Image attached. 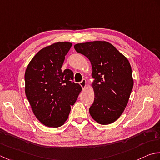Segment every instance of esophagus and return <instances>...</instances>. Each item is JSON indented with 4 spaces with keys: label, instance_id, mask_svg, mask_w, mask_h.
<instances>
[{
    "label": "esophagus",
    "instance_id": "34e87169",
    "mask_svg": "<svg viewBox=\"0 0 160 160\" xmlns=\"http://www.w3.org/2000/svg\"><path fill=\"white\" fill-rule=\"evenodd\" d=\"M79 84H80V86H81V87H82V88L84 89L86 87V80L83 79L82 81H81V82L79 83Z\"/></svg>",
    "mask_w": 160,
    "mask_h": 160
}]
</instances>
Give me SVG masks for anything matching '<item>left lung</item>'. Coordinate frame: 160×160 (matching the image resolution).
Here are the masks:
<instances>
[{
  "mask_svg": "<svg viewBox=\"0 0 160 160\" xmlns=\"http://www.w3.org/2000/svg\"><path fill=\"white\" fill-rule=\"evenodd\" d=\"M92 65L94 99L89 112L100 124L112 123L121 116L133 88L131 66L127 58L106 41H90L74 46Z\"/></svg>",
  "mask_w": 160,
  "mask_h": 160,
  "instance_id": "obj_1",
  "label": "left lung"
}]
</instances>
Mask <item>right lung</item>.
<instances>
[{
	"label": "right lung",
	"instance_id": "obj_1",
	"mask_svg": "<svg viewBox=\"0 0 160 160\" xmlns=\"http://www.w3.org/2000/svg\"><path fill=\"white\" fill-rule=\"evenodd\" d=\"M69 42L45 47L32 58L25 73V92L36 117L43 125L57 128L68 118L81 87L73 81V72L61 70Z\"/></svg>",
	"mask_w": 160,
	"mask_h": 160
}]
</instances>
